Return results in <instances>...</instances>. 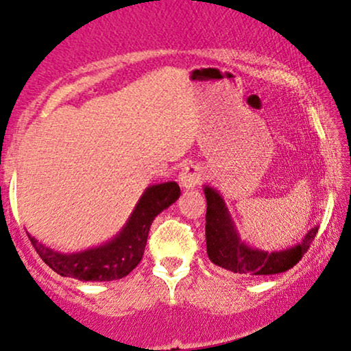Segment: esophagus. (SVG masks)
Masks as SVG:
<instances>
[{
    "mask_svg": "<svg viewBox=\"0 0 351 351\" xmlns=\"http://www.w3.org/2000/svg\"><path fill=\"white\" fill-rule=\"evenodd\" d=\"M203 181V170L198 165H189L180 173V184L183 189H195Z\"/></svg>",
    "mask_w": 351,
    "mask_h": 351,
    "instance_id": "esophagus-1",
    "label": "esophagus"
}]
</instances>
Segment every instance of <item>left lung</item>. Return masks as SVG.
Returning <instances> with one entry per match:
<instances>
[{
    "mask_svg": "<svg viewBox=\"0 0 351 351\" xmlns=\"http://www.w3.org/2000/svg\"><path fill=\"white\" fill-rule=\"evenodd\" d=\"M203 191L208 203L206 251L209 261L217 267L245 277L285 272L299 263L315 239L318 226L308 229L299 244L282 251H264L254 247L241 239L234 219L219 191L209 184H204Z\"/></svg>",
    "mask_w": 351,
    "mask_h": 351,
    "instance_id": "1",
    "label": "left lung"
}]
</instances>
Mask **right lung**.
<instances>
[{
	"instance_id": "1",
	"label": "right lung",
	"mask_w": 351,
	"mask_h": 351,
	"mask_svg": "<svg viewBox=\"0 0 351 351\" xmlns=\"http://www.w3.org/2000/svg\"><path fill=\"white\" fill-rule=\"evenodd\" d=\"M175 181L150 184L140 196L123 228L107 243L80 252L64 254L27 234L36 252L54 272L82 282H108L128 276L142 261L150 226L156 216L180 198Z\"/></svg>"
}]
</instances>
